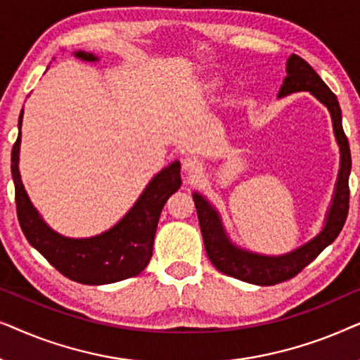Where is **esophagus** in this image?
Returning a JSON list of instances; mask_svg holds the SVG:
<instances>
[{"label":"esophagus","mask_w":360,"mask_h":360,"mask_svg":"<svg viewBox=\"0 0 360 360\" xmlns=\"http://www.w3.org/2000/svg\"><path fill=\"white\" fill-rule=\"evenodd\" d=\"M181 169H184L185 174L195 176L203 170V165H201V162L198 159H195V157H185L184 162H181Z\"/></svg>","instance_id":"34e87169"}]
</instances>
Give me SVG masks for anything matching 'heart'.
<instances>
[{
  "instance_id": "1",
  "label": "heart",
  "mask_w": 360,
  "mask_h": 360,
  "mask_svg": "<svg viewBox=\"0 0 360 360\" xmlns=\"http://www.w3.org/2000/svg\"><path fill=\"white\" fill-rule=\"evenodd\" d=\"M219 86V82L218 80H213V82H208V83H206V90H216V88H218Z\"/></svg>"
}]
</instances>
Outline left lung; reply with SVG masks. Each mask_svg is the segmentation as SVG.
<instances>
[{
    "mask_svg": "<svg viewBox=\"0 0 360 360\" xmlns=\"http://www.w3.org/2000/svg\"><path fill=\"white\" fill-rule=\"evenodd\" d=\"M298 91H308L328 108L333 121V131L339 146V172L334 185L331 205L324 218V226L319 233L300 248L287 254L267 255L236 245L226 233L219 211L210 203L208 198L198 191H193V201L200 219V229L203 234L206 254L219 272L243 282L269 287L285 280L293 278L309 262H313L329 244L334 243L346 223L349 211V175H351V149L342 129V116L338 98L329 90L321 77L309 67L302 57L292 56L287 60V77L280 86L277 98H283Z\"/></svg>",
    "mask_w": 360,
    "mask_h": 360,
    "instance_id": "1",
    "label": "left lung"
}]
</instances>
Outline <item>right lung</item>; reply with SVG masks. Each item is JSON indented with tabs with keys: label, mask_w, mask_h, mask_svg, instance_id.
Listing matches in <instances>:
<instances>
[{
	"label": "right lung",
	"mask_w": 360,
	"mask_h": 360,
	"mask_svg": "<svg viewBox=\"0 0 360 360\" xmlns=\"http://www.w3.org/2000/svg\"><path fill=\"white\" fill-rule=\"evenodd\" d=\"M83 62H98L91 52L77 51ZM22 111L18 122V139L11 152V174L16 190V210L21 229L29 244L53 267L73 282L106 285L139 275L147 267L154 249V238L162 208L181 185L180 162L175 160L152 176L131 210L101 234L91 238H67L49 226L29 200L19 174Z\"/></svg>",
	"instance_id": "right-lung-1"
}]
</instances>
